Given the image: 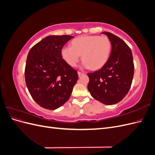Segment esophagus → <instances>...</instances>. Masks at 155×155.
Masks as SVG:
<instances>
[{
  "label": "esophagus",
  "mask_w": 155,
  "mask_h": 155,
  "mask_svg": "<svg viewBox=\"0 0 155 155\" xmlns=\"http://www.w3.org/2000/svg\"><path fill=\"white\" fill-rule=\"evenodd\" d=\"M78 76H81V75L83 74V73H82V72H78Z\"/></svg>",
  "instance_id": "1"
}]
</instances>
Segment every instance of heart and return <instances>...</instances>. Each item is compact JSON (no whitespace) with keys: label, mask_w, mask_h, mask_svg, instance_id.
<instances>
[{"label":"heart","mask_w":155,"mask_h":155,"mask_svg":"<svg viewBox=\"0 0 155 155\" xmlns=\"http://www.w3.org/2000/svg\"><path fill=\"white\" fill-rule=\"evenodd\" d=\"M72 47L64 46L61 51L63 59L70 66L76 67L82 55L83 66L92 70L102 68L110 54L112 43L109 37L99 35L79 37L72 41Z\"/></svg>","instance_id":"b5f03b06"}]
</instances>
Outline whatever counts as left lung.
Segmentation results:
<instances>
[{"label":"left lung","mask_w":155,"mask_h":155,"mask_svg":"<svg viewBox=\"0 0 155 155\" xmlns=\"http://www.w3.org/2000/svg\"><path fill=\"white\" fill-rule=\"evenodd\" d=\"M110 40L112 50L107 62L101 69L88 73V90L102 104L111 105L120 102L127 94L134 76L132 51L120 37L103 32Z\"/></svg>","instance_id":"obj_1"}]
</instances>
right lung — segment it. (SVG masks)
<instances>
[{
	"instance_id": "right-lung-1",
	"label": "right lung",
	"mask_w": 155,
	"mask_h": 155,
	"mask_svg": "<svg viewBox=\"0 0 155 155\" xmlns=\"http://www.w3.org/2000/svg\"><path fill=\"white\" fill-rule=\"evenodd\" d=\"M72 36L46 37L30 49L25 70L26 84L33 99L46 109L66 103L78 79L77 70L62 58L61 51Z\"/></svg>"
}]
</instances>
